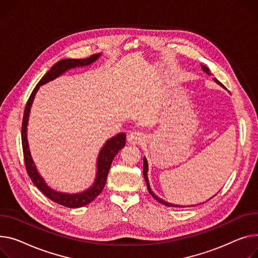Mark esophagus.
<instances>
[{
  "label": "esophagus",
  "mask_w": 258,
  "mask_h": 258,
  "mask_svg": "<svg viewBox=\"0 0 258 258\" xmlns=\"http://www.w3.org/2000/svg\"><path fill=\"white\" fill-rule=\"evenodd\" d=\"M127 140L131 144H140L145 140V135L139 131H133L128 134Z\"/></svg>",
  "instance_id": "34e87169"
}]
</instances>
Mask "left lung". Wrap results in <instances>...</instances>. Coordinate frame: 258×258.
I'll list each match as a JSON object with an SVG mask.
<instances>
[{"label": "left lung", "instance_id": "left-lung-1", "mask_svg": "<svg viewBox=\"0 0 258 258\" xmlns=\"http://www.w3.org/2000/svg\"><path fill=\"white\" fill-rule=\"evenodd\" d=\"M202 70H203V72H205V73H207L208 75H211L210 70H209V68H208L207 66H202ZM215 81H216L218 84H220L221 86H223V85H222V84H221L217 79H215ZM223 87H224V86H223ZM147 171H148V164H147V160L144 158V159H143V175H144V179H145L146 184H147V190H148L149 194H150L154 199H156L158 202H160V203H162V204H164V205H167V207H174V208H177L178 205L171 204V203H169V202H166L165 200H163V199L159 198L156 194H154V193L151 191L150 185H149V181H148V178H147Z\"/></svg>", "mask_w": 258, "mask_h": 258}]
</instances>
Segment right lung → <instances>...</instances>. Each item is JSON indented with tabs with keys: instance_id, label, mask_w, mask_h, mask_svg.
<instances>
[{
	"instance_id": "add662e5",
	"label": "right lung",
	"mask_w": 258,
	"mask_h": 258,
	"mask_svg": "<svg viewBox=\"0 0 258 258\" xmlns=\"http://www.w3.org/2000/svg\"><path fill=\"white\" fill-rule=\"evenodd\" d=\"M98 56L99 55H92L86 59H63L57 62L54 66H51L50 70L42 77V79L35 86V88L33 89L24 111V118H23V123H22V144H23V152H24V161H25V166H26L28 175L30 176L32 182L35 184L48 199L70 209L81 208L86 204L90 203L101 193L102 190H104L113 159L115 158L116 153L125 145V134L120 133L117 136L113 137V138H111L106 143V145L101 148L97 159L96 178L93 185L90 188L80 194H73V195L62 194L51 190V188H49L45 184L44 180L38 174L35 165L33 163L31 153L29 150L28 140H27V124H28L29 112H30V108L32 105V101L34 99V96H35L39 86L47 83L48 81L54 80L55 78L63 74L65 71L70 70V68L77 67V66H84V65H88L92 63L98 58Z\"/></svg>"
}]
</instances>
